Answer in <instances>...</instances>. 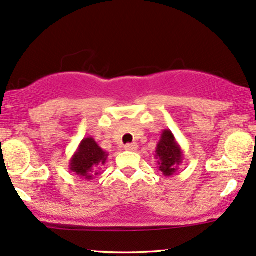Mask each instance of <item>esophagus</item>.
<instances>
[{"label": "esophagus", "instance_id": "34e87169", "mask_svg": "<svg viewBox=\"0 0 256 256\" xmlns=\"http://www.w3.org/2000/svg\"><path fill=\"white\" fill-rule=\"evenodd\" d=\"M136 150H137V144H136V143H128V144L125 146V150L134 152Z\"/></svg>", "mask_w": 256, "mask_h": 256}]
</instances>
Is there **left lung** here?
I'll return each instance as SVG.
<instances>
[{"label": "left lung", "mask_w": 256, "mask_h": 256, "mask_svg": "<svg viewBox=\"0 0 256 256\" xmlns=\"http://www.w3.org/2000/svg\"><path fill=\"white\" fill-rule=\"evenodd\" d=\"M154 156L158 160L156 162L159 165V170L166 178L172 176L178 170V166L184 160V150L170 130L162 131Z\"/></svg>", "instance_id": "obj_1"}]
</instances>
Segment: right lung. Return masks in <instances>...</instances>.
<instances>
[{
	"mask_svg": "<svg viewBox=\"0 0 256 256\" xmlns=\"http://www.w3.org/2000/svg\"><path fill=\"white\" fill-rule=\"evenodd\" d=\"M108 156V152L103 150L94 137L88 136L78 144L76 152L70 159L69 169L75 175L90 181L100 174L98 170L106 164Z\"/></svg>",
	"mask_w": 256,
	"mask_h": 256,
	"instance_id": "right-lung-1",
	"label": "right lung"
}]
</instances>
